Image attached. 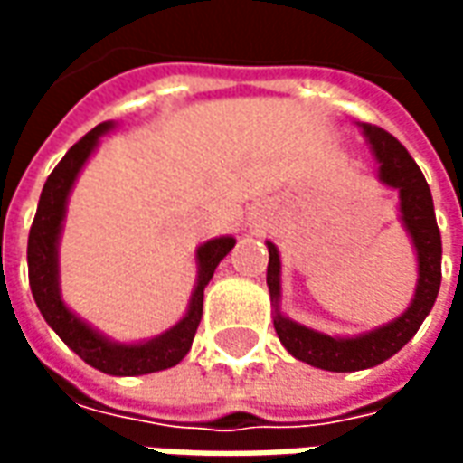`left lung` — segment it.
<instances>
[{"label":"left lung","instance_id":"8db88e82","mask_svg":"<svg viewBox=\"0 0 463 463\" xmlns=\"http://www.w3.org/2000/svg\"><path fill=\"white\" fill-rule=\"evenodd\" d=\"M362 131L374 151V158L379 161V181L399 191L402 221L407 225L411 242L417 248L419 280L414 300L402 317L389 322L384 327L367 332V335L347 337V340L302 327L298 322L282 317L280 310L275 312V332L285 349L300 362L327 369V372L369 369L392 354H397L399 349L417 335L429 310L434 307L439 285H441V235H439L434 201H431V191L424 181V173L419 171L414 158L392 133L379 126H372V123H362ZM268 252H270L268 288H270V300L278 307V302H280V255L272 242H268Z\"/></svg>","mask_w":463,"mask_h":463}]
</instances>
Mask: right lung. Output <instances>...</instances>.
Listing matches in <instances>:
<instances>
[{
	"instance_id": "right-lung-1",
	"label": "right lung",
	"mask_w": 463,
	"mask_h": 463,
	"mask_svg": "<svg viewBox=\"0 0 463 463\" xmlns=\"http://www.w3.org/2000/svg\"><path fill=\"white\" fill-rule=\"evenodd\" d=\"M114 123H99L94 131H89L79 143H74L66 156L59 161L52 175L46 178L44 191L39 198L34 222L29 231V245H26V262H29V285L34 295L36 307L44 315L49 327L61 340L74 349L86 364L101 369L106 374L116 377H136V374H151L161 369L175 367L193 345L195 330L201 325L203 315V290L211 282L218 262L232 250L235 238H215L198 248V285L193 290L188 312L175 327L163 332L156 340L141 342V345H118L101 337L91 330L86 322L76 317L66 307L59 295V232L64 222L66 201L74 185L76 175L84 168L89 156L94 153L96 143Z\"/></svg>"
}]
</instances>
